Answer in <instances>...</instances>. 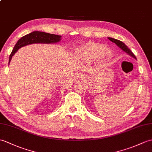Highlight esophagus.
<instances>
[{"instance_id": "esophagus-1", "label": "esophagus", "mask_w": 152, "mask_h": 152, "mask_svg": "<svg viewBox=\"0 0 152 152\" xmlns=\"http://www.w3.org/2000/svg\"><path fill=\"white\" fill-rule=\"evenodd\" d=\"M77 79H84L85 78V75L82 73H79L78 75H77Z\"/></svg>"}]
</instances>
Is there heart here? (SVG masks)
<instances>
[{
    "label": "heart",
    "mask_w": 152,
    "mask_h": 152,
    "mask_svg": "<svg viewBox=\"0 0 152 152\" xmlns=\"http://www.w3.org/2000/svg\"><path fill=\"white\" fill-rule=\"evenodd\" d=\"M76 55L81 59L91 60L98 59L106 61L112 57V52L100 44L94 43H88L77 49Z\"/></svg>",
    "instance_id": "b5f03b06"
}]
</instances>
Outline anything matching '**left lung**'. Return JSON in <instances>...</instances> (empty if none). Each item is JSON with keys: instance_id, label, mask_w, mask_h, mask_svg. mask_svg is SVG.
I'll return each mask as SVG.
<instances>
[{"instance_id": "obj_1", "label": "left lung", "mask_w": 152, "mask_h": 152, "mask_svg": "<svg viewBox=\"0 0 152 152\" xmlns=\"http://www.w3.org/2000/svg\"><path fill=\"white\" fill-rule=\"evenodd\" d=\"M108 39L111 41H112L113 43H115L116 45L118 46V47H119L120 48H121L122 50H123L124 52H126L127 54H128L129 55H130L131 56H132V57H133L134 58L136 59L135 56L134 55L133 53L131 51V50H130L129 48H128V47H127V46L124 43H123V42H122L121 41L115 39L111 38V37H108Z\"/></svg>"}]
</instances>
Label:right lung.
<instances>
[{
  "label": "right lung",
  "mask_w": 152,
  "mask_h": 152,
  "mask_svg": "<svg viewBox=\"0 0 152 152\" xmlns=\"http://www.w3.org/2000/svg\"><path fill=\"white\" fill-rule=\"evenodd\" d=\"M60 39H61L60 36L45 33L43 31H35L29 34H27L21 37L15 44L10 56L8 64H10L12 56L21 47L33 43H55L59 42Z\"/></svg>",
  "instance_id": "right-lung-1"
}]
</instances>
